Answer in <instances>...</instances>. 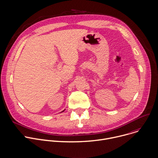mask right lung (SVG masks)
<instances>
[{
  "label": "right lung",
  "instance_id": "obj_1",
  "mask_svg": "<svg viewBox=\"0 0 158 158\" xmlns=\"http://www.w3.org/2000/svg\"><path fill=\"white\" fill-rule=\"evenodd\" d=\"M64 111H65V110H64V111H61V112H64Z\"/></svg>",
  "mask_w": 158,
  "mask_h": 158
}]
</instances>
